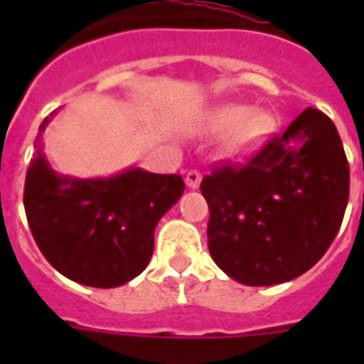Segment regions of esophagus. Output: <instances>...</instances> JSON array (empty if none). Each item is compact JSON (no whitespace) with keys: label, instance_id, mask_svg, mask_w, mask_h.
<instances>
[{"label":"esophagus","instance_id":"esophagus-1","mask_svg":"<svg viewBox=\"0 0 364 364\" xmlns=\"http://www.w3.org/2000/svg\"><path fill=\"white\" fill-rule=\"evenodd\" d=\"M200 181H202V176H200L198 170L187 171V177H185V183H187L188 188H198Z\"/></svg>","mask_w":364,"mask_h":364}]
</instances>
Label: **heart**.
<instances>
[{
    "mask_svg": "<svg viewBox=\"0 0 364 364\" xmlns=\"http://www.w3.org/2000/svg\"><path fill=\"white\" fill-rule=\"evenodd\" d=\"M211 132H227L223 153L227 159H245L255 153L276 130V117L264 109H251L249 105H221L208 117Z\"/></svg>",
    "mask_w": 364,
    "mask_h": 364,
    "instance_id": "obj_1",
    "label": "heart"
}]
</instances>
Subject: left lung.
I'll use <instances>...</instances> for the list:
<instances>
[{"mask_svg":"<svg viewBox=\"0 0 364 364\" xmlns=\"http://www.w3.org/2000/svg\"><path fill=\"white\" fill-rule=\"evenodd\" d=\"M208 247L251 287L291 282L327 253L350 198V166L334 122L308 107L243 166L202 179Z\"/></svg>","mask_w":364,"mask_h":364,"instance_id":"obj_1","label":"left lung"}]
</instances>
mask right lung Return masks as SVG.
<instances>
[{
	"instance_id": "1",
	"label": "right lung",
	"mask_w": 364,
	"mask_h": 364,
	"mask_svg": "<svg viewBox=\"0 0 364 364\" xmlns=\"http://www.w3.org/2000/svg\"><path fill=\"white\" fill-rule=\"evenodd\" d=\"M24 185V210L37 247L71 282L88 287L124 285L147 268L154 228L181 198V176H160L141 168L111 177L81 179L50 168L41 147Z\"/></svg>"
}]
</instances>
